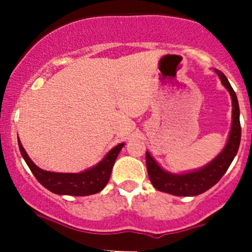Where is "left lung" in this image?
I'll use <instances>...</instances> for the list:
<instances>
[{"instance_id": "obj_1", "label": "left lung", "mask_w": 252, "mask_h": 252, "mask_svg": "<svg viewBox=\"0 0 252 252\" xmlns=\"http://www.w3.org/2000/svg\"><path fill=\"white\" fill-rule=\"evenodd\" d=\"M215 72L218 74L225 89L229 91L230 97H232L233 121L227 144H225L222 152L205 167L182 174H173L164 171L163 168L158 166V163L155 161L154 157L149 154V151H146L147 173H149V178L155 189L159 190V191L175 195V196H196V195L207 191L208 189H211L213 185L220 182V178L229 168L230 163L233 162L236 152H238L241 138L240 111H239L238 98H236L234 90H233L227 77L220 70L215 69Z\"/></svg>"}]
</instances>
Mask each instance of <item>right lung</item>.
<instances>
[{
    "label": "right lung",
    "instance_id": "1",
    "mask_svg": "<svg viewBox=\"0 0 252 252\" xmlns=\"http://www.w3.org/2000/svg\"><path fill=\"white\" fill-rule=\"evenodd\" d=\"M18 145L23 158L42 187L58 195L88 196L100 192L107 185L113 164L122 147L124 146V142H121L110 150L108 154L96 166L81 173H56V172L44 171L30 159L20 140H18Z\"/></svg>",
    "mask_w": 252,
    "mask_h": 252
}]
</instances>
